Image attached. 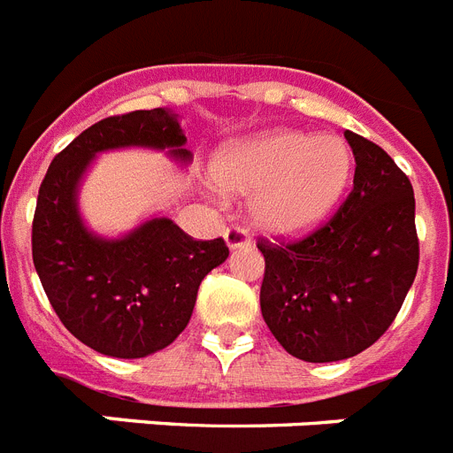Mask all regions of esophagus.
Segmentation results:
<instances>
[{
	"label": "esophagus",
	"instance_id": "34e87169",
	"mask_svg": "<svg viewBox=\"0 0 453 453\" xmlns=\"http://www.w3.org/2000/svg\"><path fill=\"white\" fill-rule=\"evenodd\" d=\"M223 237H226V244L230 246V249H242V246H249V242H250L249 230L242 226L227 227L226 233H223Z\"/></svg>",
	"mask_w": 453,
	"mask_h": 453
}]
</instances>
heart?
Masks as SVG:
<instances>
[{
    "label": "heart",
    "instance_id": "1",
    "mask_svg": "<svg viewBox=\"0 0 453 453\" xmlns=\"http://www.w3.org/2000/svg\"><path fill=\"white\" fill-rule=\"evenodd\" d=\"M216 181L234 196H256L265 230L295 237L320 226L352 177V151L336 135L272 131L234 144L216 158Z\"/></svg>",
    "mask_w": 453,
    "mask_h": 453
}]
</instances>
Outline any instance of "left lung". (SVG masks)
I'll use <instances>...</instances> for the list:
<instances>
[{
    "mask_svg": "<svg viewBox=\"0 0 453 453\" xmlns=\"http://www.w3.org/2000/svg\"><path fill=\"white\" fill-rule=\"evenodd\" d=\"M355 181L325 226L265 256L262 318L292 357L325 364L355 357L389 329L419 267L414 191L382 147L345 131Z\"/></svg>",
    "mask_w": 453,
    "mask_h": 453,
    "instance_id": "8db88e82",
    "label": "left lung"
}]
</instances>
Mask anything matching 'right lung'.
<instances>
[{
  "mask_svg": "<svg viewBox=\"0 0 453 453\" xmlns=\"http://www.w3.org/2000/svg\"><path fill=\"white\" fill-rule=\"evenodd\" d=\"M184 144L174 112L135 110L80 133L45 173L32 223L34 267L64 326L101 355L138 359L168 348L191 320L203 279L230 250L220 237L196 242L165 216L124 237H98L78 211L80 181L101 151L168 150L188 163Z\"/></svg>",
  "mask_w": 453,
  "mask_h": 453,
  "instance_id": "add662e5",
  "label": "right lung"
}]
</instances>
